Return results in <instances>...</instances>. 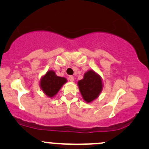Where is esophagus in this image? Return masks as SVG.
<instances>
[{"label": "esophagus", "instance_id": "34e87169", "mask_svg": "<svg viewBox=\"0 0 149 149\" xmlns=\"http://www.w3.org/2000/svg\"><path fill=\"white\" fill-rule=\"evenodd\" d=\"M69 80H71V81H73V80H74V78H73V76H70L69 77Z\"/></svg>", "mask_w": 149, "mask_h": 149}]
</instances>
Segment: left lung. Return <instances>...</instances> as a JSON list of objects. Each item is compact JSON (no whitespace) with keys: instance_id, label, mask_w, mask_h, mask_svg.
Listing matches in <instances>:
<instances>
[{"instance_id":"obj_1","label":"left lung","mask_w":149,"mask_h":149,"mask_svg":"<svg viewBox=\"0 0 149 149\" xmlns=\"http://www.w3.org/2000/svg\"><path fill=\"white\" fill-rule=\"evenodd\" d=\"M78 84L82 96L88 103L95 100L102 90L100 76L92 70L85 73L83 79L79 80Z\"/></svg>"}]
</instances>
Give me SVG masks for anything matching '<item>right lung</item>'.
I'll use <instances>...</instances> for the list:
<instances>
[{
    "label": "right lung",
    "instance_id": "1",
    "mask_svg": "<svg viewBox=\"0 0 149 149\" xmlns=\"http://www.w3.org/2000/svg\"><path fill=\"white\" fill-rule=\"evenodd\" d=\"M66 79L63 77L56 76L53 71H48L40 80V87L45 95L52 97L57 93Z\"/></svg>",
    "mask_w": 149,
    "mask_h": 149
}]
</instances>
